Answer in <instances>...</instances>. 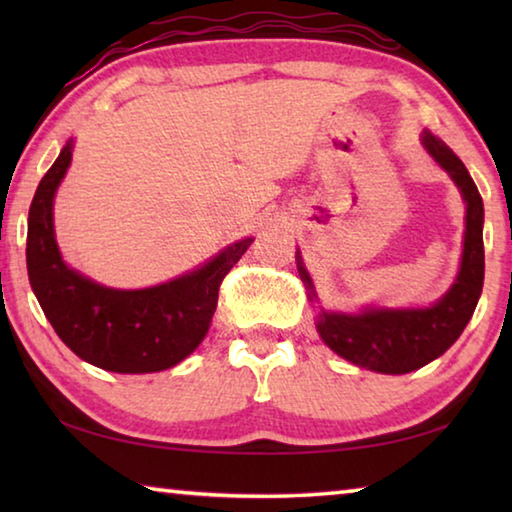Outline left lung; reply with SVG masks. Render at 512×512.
<instances>
[{"instance_id": "obj_1", "label": "left lung", "mask_w": 512, "mask_h": 512, "mask_svg": "<svg viewBox=\"0 0 512 512\" xmlns=\"http://www.w3.org/2000/svg\"><path fill=\"white\" fill-rule=\"evenodd\" d=\"M422 146L440 169L449 173L465 201V237L458 275L443 298L429 307H363L357 314L327 311L318 305L314 282L302 262L300 250L296 264L309 302H316V329L329 350H334L354 366L406 375L427 366L445 354L463 334L476 309L483 289V201L470 171L449 146L429 131L422 133Z\"/></svg>"}]
</instances>
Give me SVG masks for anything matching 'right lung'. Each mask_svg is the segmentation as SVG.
Wrapping results in <instances>:
<instances>
[{
	"mask_svg": "<svg viewBox=\"0 0 512 512\" xmlns=\"http://www.w3.org/2000/svg\"><path fill=\"white\" fill-rule=\"evenodd\" d=\"M69 140L36 189L29 210L27 271L42 311L69 350L101 370L142 375L187 359L210 329L219 287L253 237L225 246L176 280L112 289L65 264L56 244L54 196L72 164Z\"/></svg>",
	"mask_w": 512,
	"mask_h": 512,
	"instance_id": "1",
	"label": "right lung"
}]
</instances>
